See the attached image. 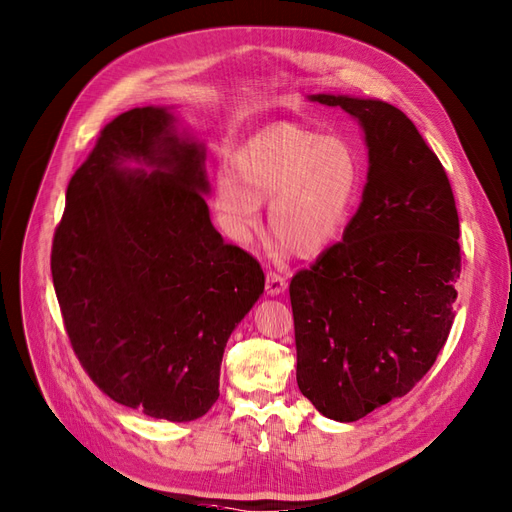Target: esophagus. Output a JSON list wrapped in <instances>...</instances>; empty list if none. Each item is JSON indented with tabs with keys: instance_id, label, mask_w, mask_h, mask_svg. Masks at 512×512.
<instances>
[{
	"instance_id": "obj_1",
	"label": "esophagus",
	"mask_w": 512,
	"mask_h": 512,
	"mask_svg": "<svg viewBox=\"0 0 512 512\" xmlns=\"http://www.w3.org/2000/svg\"><path fill=\"white\" fill-rule=\"evenodd\" d=\"M287 291V279L279 273H275V270H268L266 275V293L268 295H281Z\"/></svg>"
}]
</instances>
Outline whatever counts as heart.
I'll use <instances>...</instances> for the list:
<instances>
[{
  "label": "heart",
  "instance_id": "1",
  "mask_svg": "<svg viewBox=\"0 0 512 512\" xmlns=\"http://www.w3.org/2000/svg\"><path fill=\"white\" fill-rule=\"evenodd\" d=\"M362 186V163L341 136L295 124L252 134L221 167L215 208L223 231L248 244L268 200V225L293 252L312 256L343 231Z\"/></svg>",
  "mask_w": 512,
  "mask_h": 512
}]
</instances>
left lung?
<instances>
[{"instance_id":"8db88e82","label":"left lung","mask_w":512,"mask_h":512,"mask_svg":"<svg viewBox=\"0 0 512 512\" xmlns=\"http://www.w3.org/2000/svg\"><path fill=\"white\" fill-rule=\"evenodd\" d=\"M359 119L370 169L343 242L289 285L297 386L326 417L355 422L407 395L455 320L459 215L434 150L384 101L312 95Z\"/></svg>"}]
</instances>
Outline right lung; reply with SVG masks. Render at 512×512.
Masks as SVG:
<instances>
[{
    "instance_id": "obj_1",
    "label": "right lung",
    "mask_w": 512,
    "mask_h": 512,
    "mask_svg": "<svg viewBox=\"0 0 512 512\" xmlns=\"http://www.w3.org/2000/svg\"><path fill=\"white\" fill-rule=\"evenodd\" d=\"M130 158L151 173L126 172ZM202 163L165 109L117 115L70 179L51 248L80 366L115 403L167 422L219 399L227 339L264 291L260 262L210 223Z\"/></svg>"
}]
</instances>
